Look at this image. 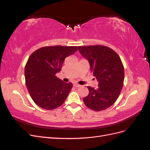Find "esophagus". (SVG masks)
<instances>
[{"label":"esophagus","mask_w":150,"mask_h":150,"mask_svg":"<svg viewBox=\"0 0 150 150\" xmlns=\"http://www.w3.org/2000/svg\"><path fill=\"white\" fill-rule=\"evenodd\" d=\"M73 86H74V87H76V88H79V87H81V85H79V84H78V83H74V84H73Z\"/></svg>","instance_id":"obj_1"}]
</instances>
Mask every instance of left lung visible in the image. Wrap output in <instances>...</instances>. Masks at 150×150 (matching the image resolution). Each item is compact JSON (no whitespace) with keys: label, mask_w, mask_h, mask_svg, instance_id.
Here are the masks:
<instances>
[{"label":"left lung","mask_w":150,"mask_h":150,"mask_svg":"<svg viewBox=\"0 0 150 150\" xmlns=\"http://www.w3.org/2000/svg\"><path fill=\"white\" fill-rule=\"evenodd\" d=\"M78 51L88 60L90 70L99 82L97 89L88 86L85 105L95 111L106 110L116 102L123 86L125 71L121 59L112 49L101 45L78 46Z\"/></svg>","instance_id":"obj_1"}]
</instances>
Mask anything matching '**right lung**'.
Returning <instances> with one entry per match:
<instances>
[{
	"mask_svg": "<svg viewBox=\"0 0 150 150\" xmlns=\"http://www.w3.org/2000/svg\"><path fill=\"white\" fill-rule=\"evenodd\" d=\"M77 46H46L31 54L27 62L25 84L34 102L45 110H51L64 103L72 88L56 76L65 58L74 54Z\"/></svg>",
	"mask_w": 150,
	"mask_h": 150,
	"instance_id": "right-lung-1",
	"label": "right lung"
}]
</instances>
